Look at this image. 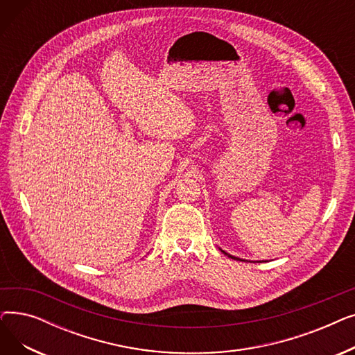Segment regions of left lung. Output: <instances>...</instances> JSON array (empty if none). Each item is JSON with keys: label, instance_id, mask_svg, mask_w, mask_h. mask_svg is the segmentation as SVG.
<instances>
[{"label": "left lung", "instance_id": "left-lung-1", "mask_svg": "<svg viewBox=\"0 0 355 355\" xmlns=\"http://www.w3.org/2000/svg\"><path fill=\"white\" fill-rule=\"evenodd\" d=\"M220 250H221V249H220ZM221 252H223V253H225V254H227V256H229V257H232V259H236V260H241V262H243V259H240V257H236V256H232V254L226 253L225 250H221Z\"/></svg>", "mask_w": 355, "mask_h": 355}]
</instances>
